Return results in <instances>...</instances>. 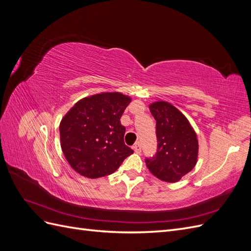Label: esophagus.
<instances>
[{"mask_svg": "<svg viewBox=\"0 0 251 251\" xmlns=\"http://www.w3.org/2000/svg\"><path fill=\"white\" fill-rule=\"evenodd\" d=\"M133 150L135 151V153H137V154H139V153H141V146L139 143H137V144H135V146L133 147Z\"/></svg>", "mask_w": 251, "mask_h": 251, "instance_id": "esophagus-1", "label": "esophagus"}]
</instances>
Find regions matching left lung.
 I'll return each mask as SVG.
<instances>
[{"mask_svg": "<svg viewBox=\"0 0 251 251\" xmlns=\"http://www.w3.org/2000/svg\"><path fill=\"white\" fill-rule=\"evenodd\" d=\"M156 120L157 153L146 163L155 177L165 182H177L191 172L198 161L199 143L187 118L166 101L150 104Z\"/></svg>", "mask_w": 251, "mask_h": 251, "instance_id": "left-lung-1", "label": "left lung"}]
</instances>
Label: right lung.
I'll use <instances>...</instances> for the list:
<instances>
[{
  "label": "right lung",
  "instance_id": "right-lung-1",
  "mask_svg": "<svg viewBox=\"0 0 251 251\" xmlns=\"http://www.w3.org/2000/svg\"><path fill=\"white\" fill-rule=\"evenodd\" d=\"M131 97L102 92L78 100L59 125L60 147L71 168L95 179L115 172L133 150L124 141L120 118Z\"/></svg>",
  "mask_w": 251,
  "mask_h": 251
}]
</instances>
